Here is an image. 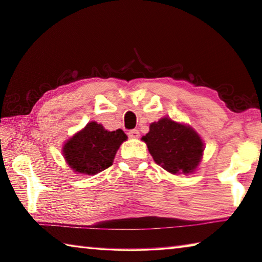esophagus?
<instances>
[{
    "mask_svg": "<svg viewBox=\"0 0 262 262\" xmlns=\"http://www.w3.org/2000/svg\"><path fill=\"white\" fill-rule=\"evenodd\" d=\"M128 136L130 137V139H139L140 137V132L137 129H132L128 132Z\"/></svg>",
    "mask_w": 262,
    "mask_h": 262,
    "instance_id": "esophagus-1",
    "label": "esophagus"
}]
</instances>
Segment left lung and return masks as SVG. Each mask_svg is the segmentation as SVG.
Listing matches in <instances>:
<instances>
[{
  "label": "left lung",
  "instance_id": "left-lung-1",
  "mask_svg": "<svg viewBox=\"0 0 262 262\" xmlns=\"http://www.w3.org/2000/svg\"><path fill=\"white\" fill-rule=\"evenodd\" d=\"M155 162L170 173H190L201 161L203 143L192 128L163 118L142 137Z\"/></svg>",
  "mask_w": 262,
  "mask_h": 262
}]
</instances>
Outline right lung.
<instances>
[{"label":"right lung","mask_w":262,"mask_h":262,"mask_svg":"<svg viewBox=\"0 0 262 262\" xmlns=\"http://www.w3.org/2000/svg\"><path fill=\"white\" fill-rule=\"evenodd\" d=\"M127 136L121 129L113 132L95 121L73 136L63 147V156L75 172L96 174L112 165L115 154Z\"/></svg>","instance_id":"add662e5"}]
</instances>
